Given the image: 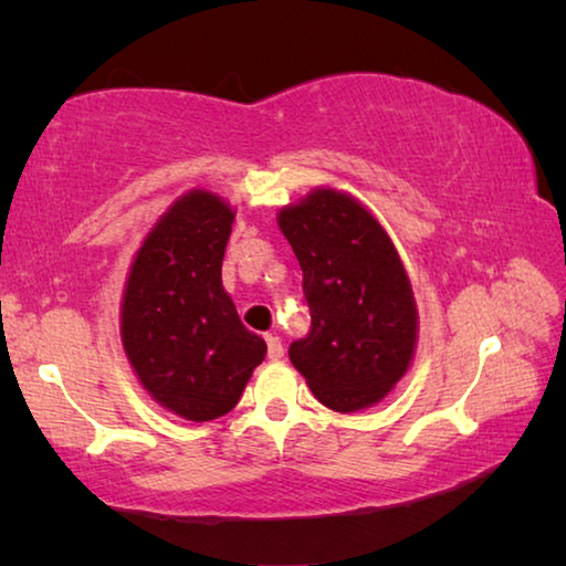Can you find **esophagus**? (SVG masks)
I'll use <instances>...</instances> for the list:
<instances>
[{"mask_svg": "<svg viewBox=\"0 0 566 566\" xmlns=\"http://www.w3.org/2000/svg\"><path fill=\"white\" fill-rule=\"evenodd\" d=\"M266 357H270L272 361L284 357V347H282L280 337H272V334H266Z\"/></svg>", "mask_w": 566, "mask_h": 566, "instance_id": "obj_1", "label": "esophagus"}]
</instances>
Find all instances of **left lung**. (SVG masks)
Segmentation results:
<instances>
[{"label":"left lung","mask_w":566,"mask_h":566,"mask_svg":"<svg viewBox=\"0 0 566 566\" xmlns=\"http://www.w3.org/2000/svg\"><path fill=\"white\" fill-rule=\"evenodd\" d=\"M304 274L312 327L290 359L324 407L379 405L417 352L419 312L409 274L379 219L359 199L317 187L276 214Z\"/></svg>","instance_id":"1"}]
</instances>
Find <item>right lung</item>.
I'll return each mask as SVG.
<instances>
[{"instance_id": "obj_1", "label": "right lung", "mask_w": 566, "mask_h": 566, "mask_svg": "<svg viewBox=\"0 0 566 566\" xmlns=\"http://www.w3.org/2000/svg\"><path fill=\"white\" fill-rule=\"evenodd\" d=\"M234 214L214 191H185L142 239L122 292L119 334L134 375L189 421L232 411L266 354L222 284Z\"/></svg>"}]
</instances>
